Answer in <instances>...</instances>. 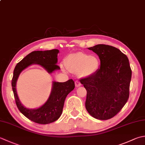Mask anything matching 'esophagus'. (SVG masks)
<instances>
[{
	"label": "esophagus",
	"instance_id": "1",
	"mask_svg": "<svg viewBox=\"0 0 145 145\" xmlns=\"http://www.w3.org/2000/svg\"><path fill=\"white\" fill-rule=\"evenodd\" d=\"M75 86H76V87H80V86H81V83H80V82L79 81V80H76V81L75 82Z\"/></svg>",
	"mask_w": 145,
	"mask_h": 145
}]
</instances>
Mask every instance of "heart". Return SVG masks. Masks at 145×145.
<instances>
[{"label":"heart","mask_w":145,"mask_h":145,"mask_svg":"<svg viewBox=\"0 0 145 145\" xmlns=\"http://www.w3.org/2000/svg\"><path fill=\"white\" fill-rule=\"evenodd\" d=\"M100 65L99 59L84 53H76L67 58L65 67L70 72L78 73L81 76H89L97 72Z\"/></svg>","instance_id":"b5f03b06"}]
</instances>
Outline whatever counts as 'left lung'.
Listing matches in <instances>:
<instances>
[{"label": "left lung", "instance_id": "left-lung-1", "mask_svg": "<svg viewBox=\"0 0 145 145\" xmlns=\"http://www.w3.org/2000/svg\"><path fill=\"white\" fill-rule=\"evenodd\" d=\"M99 56L97 72L82 78L87 90L86 107L92 117L107 120L123 109L129 96L132 71L127 56L114 46L97 44L89 48Z\"/></svg>", "mask_w": 145, "mask_h": 145}]
</instances>
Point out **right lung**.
Listing matches in <instances>:
<instances>
[{
    "label": "right lung",
    "instance_id": "1",
    "mask_svg": "<svg viewBox=\"0 0 145 145\" xmlns=\"http://www.w3.org/2000/svg\"><path fill=\"white\" fill-rule=\"evenodd\" d=\"M59 50L54 49L47 51H35L25 56L16 65L14 70L12 87L16 106L19 111L29 120L36 123L46 124L55 121L60 117L63 111L65 100L67 95L75 88L72 79L65 82H53V89L46 103L36 109H29L21 104L16 89V81L22 70L32 64H39L49 73L59 69L56 65Z\"/></svg>",
    "mask_w": 145,
    "mask_h": 145
}]
</instances>
